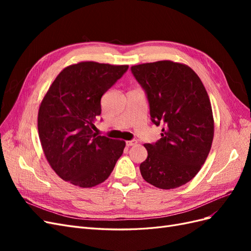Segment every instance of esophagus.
<instances>
[{
    "label": "esophagus",
    "mask_w": 251,
    "mask_h": 251,
    "mask_svg": "<svg viewBox=\"0 0 251 251\" xmlns=\"http://www.w3.org/2000/svg\"><path fill=\"white\" fill-rule=\"evenodd\" d=\"M136 143H137V141H135V140L126 141V147H132V146H134V144H136Z\"/></svg>",
    "instance_id": "1"
}]
</instances>
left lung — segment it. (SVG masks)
Segmentation results:
<instances>
[{"label": "left lung", "instance_id": "left-lung-1", "mask_svg": "<svg viewBox=\"0 0 251 251\" xmlns=\"http://www.w3.org/2000/svg\"><path fill=\"white\" fill-rule=\"evenodd\" d=\"M150 104L151 119L163 125L161 138L146 143L148 158L140 164L142 178L161 189L191 181L209 154L214 117L201 79L186 65L159 60L131 67Z\"/></svg>", "mask_w": 251, "mask_h": 251}]
</instances>
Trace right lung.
I'll list each match as a JSON object with an SVG mask.
<instances>
[{
	"label": "right lung",
	"instance_id": "add662e5",
	"mask_svg": "<svg viewBox=\"0 0 251 251\" xmlns=\"http://www.w3.org/2000/svg\"><path fill=\"white\" fill-rule=\"evenodd\" d=\"M128 69L95 62L71 65L60 72L43 98L37 128L44 154L58 176L79 187L108 179L126 142L98 136L94 121L101 96Z\"/></svg>",
	"mask_w": 251,
	"mask_h": 251
}]
</instances>
